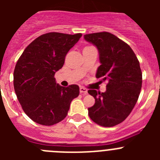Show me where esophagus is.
Wrapping results in <instances>:
<instances>
[{"label": "esophagus", "mask_w": 160, "mask_h": 160, "mask_svg": "<svg viewBox=\"0 0 160 160\" xmlns=\"http://www.w3.org/2000/svg\"><path fill=\"white\" fill-rule=\"evenodd\" d=\"M79 90H80V93H81V94H87V89L84 88V87H80V89H79Z\"/></svg>", "instance_id": "obj_1"}]
</instances>
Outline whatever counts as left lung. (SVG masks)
<instances>
[{
    "label": "left lung",
    "mask_w": 160,
    "mask_h": 160,
    "mask_svg": "<svg viewBox=\"0 0 160 160\" xmlns=\"http://www.w3.org/2000/svg\"><path fill=\"white\" fill-rule=\"evenodd\" d=\"M84 38L99 53L96 78L107 82L104 93L88 90L95 99L88 108L89 116L102 127H114L128 118L137 102L142 81L139 62L129 45L111 32H94Z\"/></svg>",
    "instance_id": "1"
}]
</instances>
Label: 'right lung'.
Here are the masks:
<instances>
[{
	"label": "right lung",
	"instance_id": "add662e5",
	"mask_svg": "<svg viewBox=\"0 0 160 160\" xmlns=\"http://www.w3.org/2000/svg\"><path fill=\"white\" fill-rule=\"evenodd\" d=\"M82 36L51 32L41 35L25 48L13 72L15 93L24 112L35 122L52 126L64 119L79 87H61L55 73L66 53Z\"/></svg>",
	"mask_w": 160,
	"mask_h": 160
}]
</instances>
